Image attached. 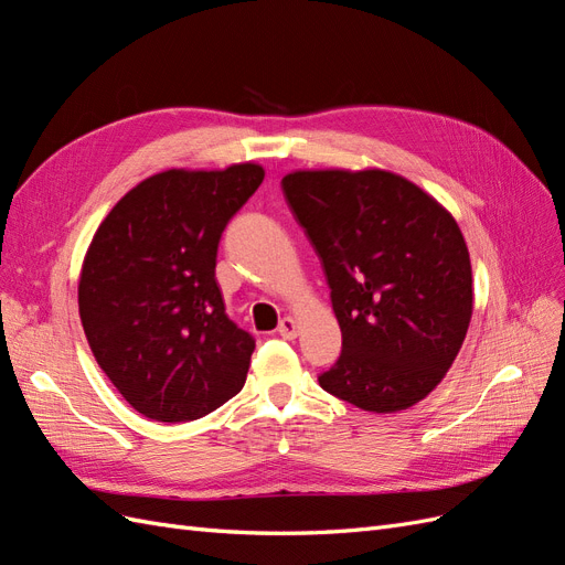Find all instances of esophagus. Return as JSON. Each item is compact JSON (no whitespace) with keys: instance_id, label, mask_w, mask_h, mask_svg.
<instances>
[{"instance_id":"1","label":"esophagus","mask_w":565,"mask_h":565,"mask_svg":"<svg viewBox=\"0 0 565 565\" xmlns=\"http://www.w3.org/2000/svg\"><path fill=\"white\" fill-rule=\"evenodd\" d=\"M297 332H299V322L295 320V318H282L280 320V324H278V334L282 337V339H295L297 337Z\"/></svg>"}]
</instances>
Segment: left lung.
I'll list each match as a JSON object with an SVG mask.
<instances>
[{"label":"left lung","instance_id":"left-lung-1","mask_svg":"<svg viewBox=\"0 0 565 565\" xmlns=\"http://www.w3.org/2000/svg\"><path fill=\"white\" fill-rule=\"evenodd\" d=\"M320 256L341 355L318 382L367 413L413 407L446 377L473 311L469 249L452 214L384 169L282 179Z\"/></svg>","mask_w":565,"mask_h":565}]
</instances>
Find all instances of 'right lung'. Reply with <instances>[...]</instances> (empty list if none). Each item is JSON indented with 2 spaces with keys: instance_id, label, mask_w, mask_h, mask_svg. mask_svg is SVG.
Returning a JSON list of instances; mask_svg holds the SVG:
<instances>
[{
  "instance_id": "obj_1",
  "label": "right lung",
  "mask_w": 565,
  "mask_h": 565,
  "mask_svg": "<svg viewBox=\"0 0 565 565\" xmlns=\"http://www.w3.org/2000/svg\"><path fill=\"white\" fill-rule=\"evenodd\" d=\"M264 167L167 169L100 221L79 273V318L96 363L148 419L193 422L241 393L254 339L226 316L221 233Z\"/></svg>"
}]
</instances>
